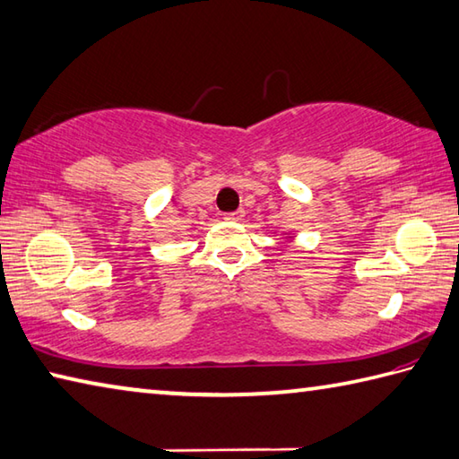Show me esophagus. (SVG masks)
Listing matches in <instances>:
<instances>
[{"label": "esophagus", "instance_id": "1", "mask_svg": "<svg viewBox=\"0 0 459 459\" xmlns=\"http://www.w3.org/2000/svg\"><path fill=\"white\" fill-rule=\"evenodd\" d=\"M241 218H244V210H238V212H230V213H226V220H230V221H239Z\"/></svg>", "mask_w": 459, "mask_h": 459}]
</instances>
